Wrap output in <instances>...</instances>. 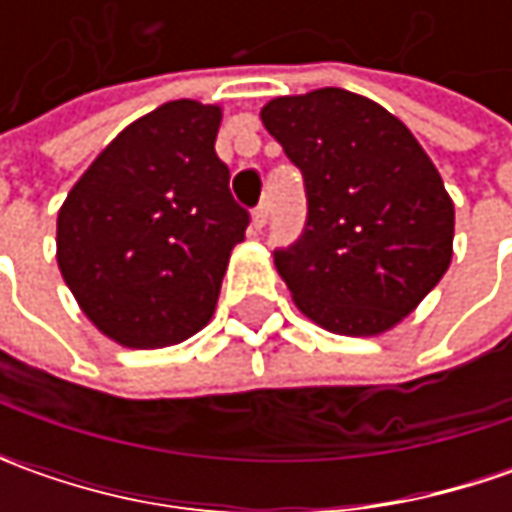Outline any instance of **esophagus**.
Listing matches in <instances>:
<instances>
[{
    "mask_svg": "<svg viewBox=\"0 0 512 512\" xmlns=\"http://www.w3.org/2000/svg\"><path fill=\"white\" fill-rule=\"evenodd\" d=\"M267 216H270V202L265 199L262 205L253 210V227H256V230H262V227L267 225Z\"/></svg>",
    "mask_w": 512,
    "mask_h": 512,
    "instance_id": "esophagus-1",
    "label": "esophagus"
}]
</instances>
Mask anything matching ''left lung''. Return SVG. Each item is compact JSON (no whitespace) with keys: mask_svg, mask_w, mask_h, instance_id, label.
Instances as JSON below:
<instances>
[{"mask_svg":"<svg viewBox=\"0 0 512 512\" xmlns=\"http://www.w3.org/2000/svg\"><path fill=\"white\" fill-rule=\"evenodd\" d=\"M262 122L305 179V230L273 250L293 302L333 333H384L450 265L439 170L393 113L350 90L279 96Z\"/></svg>","mask_w":512,"mask_h":512,"instance_id":"left-lung-1","label":"left lung"}]
</instances>
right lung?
<instances>
[{
    "instance_id": "obj_1",
    "label": "right lung",
    "mask_w": 512,
    "mask_h": 512,
    "mask_svg": "<svg viewBox=\"0 0 512 512\" xmlns=\"http://www.w3.org/2000/svg\"><path fill=\"white\" fill-rule=\"evenodd\" d=\"M222 110L193 99L122 130L73 185L56 222L70 293L125 347L185 342L210 322L250 213L216 156Z\"/></svg>"
}]
</instances>
